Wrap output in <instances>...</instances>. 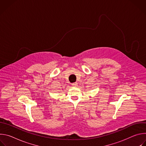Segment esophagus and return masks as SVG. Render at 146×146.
I'll return each instance as SVG.
<instances>
[{
	"label": "esophagus",
	"instance_id": "34e87169",
	"mask_svg": "<svg viewBox=\"0 0 146 146\" xmlns=\"http://www.w3.org/2000/svg\"><path fill=\"white\" fill-rule=\"evenodd\" d=\"M72 86L73 87H76L77 86V82H74V83H72Z\"/></svg>",
	"mask_w": 146,
	"mask_h": 146
}]
</instances>
